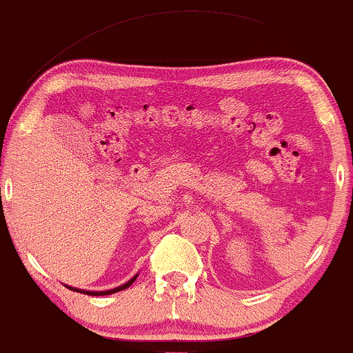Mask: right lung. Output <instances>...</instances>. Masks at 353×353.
<instances>
[{
  "instance_id": "obj_1",
  "label": "right lung",
  "mask_w": 353,
  "mask_h": 353,
  "mask_svg": "<svg viewBox=\"0 0 353 353\" xmlns=\"http://www.w3.org/2000/svg\"><path fill=\"white\" fill-rule=\"evenodd\" d=\"M136 277H137V275H136ZM136 277H132V279H130L129 282H125V284H122V285L115 287V289H110V290H81V289H74V287H69V289H71V290H76V292L88 294V296H108V294H115V292H119V290L127 289V287H129L130 284H132L134 281H136Z\"/></svg>"
}]
</instances>
